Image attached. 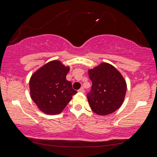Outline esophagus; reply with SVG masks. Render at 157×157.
<instances>
[{
	"label": "esophagus",
	"mask_w": 157,
	"mask_h": 157,
	"mask_svg": "<svg viewBox=\"0 0 157 157\" xmlns=\"http://www.w3.org/2000/svg\"><path fill=\"white\" fill-rule=\"evenodd\" d=\"M78 91H79V92H80V93H84L85 90H84V88H80V89L78 90Z\"/></svg>",
	"instance_id": "esophagus-1"
}]
</instances>
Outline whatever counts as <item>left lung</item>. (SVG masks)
<instances>
[{
    "mask_svg": "<svg viewBox=\"0 0 157 157\" xmlns=\"http://www.w3.org/2000/svg\"><path fill=\"white\" fill-rule=\"evenodd\" d=\"M92 82L91 90L87 94L92 111L107 116L121 106L126 92V82L119 71L111 64L101 63L88 70Z\"/></svg>",
    "mask_w": 157,
    "mask_h": 157,
    "instance_id": "obj_1",
    "label": "left lung"
}]
</instances>
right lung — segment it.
Returning a JSON list of instances; mask_svg holds the SVG:
<instances>
[{"label": "right lung", "mask_w": 157, "mask_h": 157, "mask_svg": "<svg viewBox=\"0 0 157 157\" xmlns=\"http://www.w3.org/2000/svg\"><path fill=\"white\" fill-rule=\"evenodd\" d=\"M69 71L60 60H52L39 68L30 79V94L39 109L48 115L59 114L77 92L66 79Z\"/></svg>", "instance_id": "add662e5"}]
</instances>
